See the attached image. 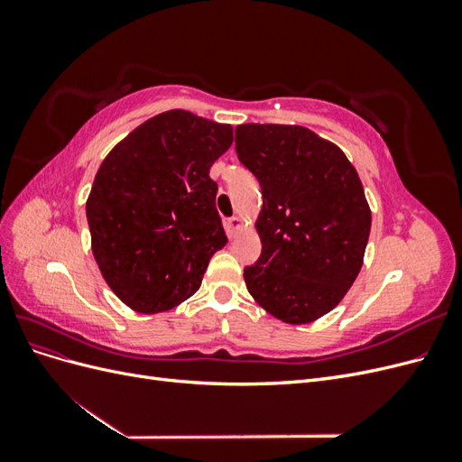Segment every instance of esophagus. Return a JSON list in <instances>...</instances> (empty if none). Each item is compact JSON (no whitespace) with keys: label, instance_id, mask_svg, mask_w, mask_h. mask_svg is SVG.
I'll use <instances>...</instances> for the list:
<instances>
[{"label":"esophagus","instance_id":"obj_1","mask_svg":"<svg viewBox=\"0 0 462 462\" xmlns=\"http://www.w3.org/2000/svg\"><path fill=\"white\" fill-rule=\"evenodd\" d=\"M227 226H229V231H231V233H236V231H241V229H243L245 221H243V217H241V216H233V217H229Z\"/></svg>","mask_w":462,"mask_h":462}]
</instances>
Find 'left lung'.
Wrapping results in <instances>:
<instances>
[{"label": "left lung", "mask_w": 462, "mask_h": 462, "mask_svg": "<svg viewBox=\"0 0 462 462\" xmlns=\"http://www.w3.org/2000/svg\"><path fill=\"white\" fill-rule=\"evenodd\" d=\"M235 133L239 160L262 187V254L245 270L246 289L273 318L310 324L343 300L365 262V187L337 144L300 125L246 123Z\"/></svg>", "instance_id": "left-lung-1"}]
</instances>
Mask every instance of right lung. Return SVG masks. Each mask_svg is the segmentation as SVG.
<instances>
[{"label": "right lung", "mask_w": 462, "mask_h": 462, "mask_svg": "<svg viewBox=\"0 0 462 462\" xmlns=\"http://www.w3.org/2000/svg\"><path fill=\"white\" fill-rule=\"evenodd\" d=\"M231 144V125L170 109L102 162L87 200L92 254L131 310L158 314L185 302L226 246L209 167Z\"/></svg>", "instance_id": "1"}]
</instances>
